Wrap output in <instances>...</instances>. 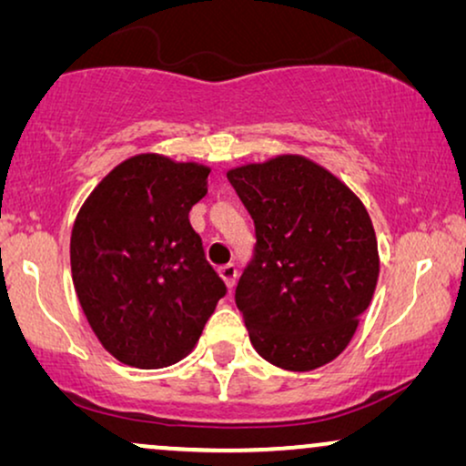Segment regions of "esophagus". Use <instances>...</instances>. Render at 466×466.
Wrapping results in <instances>:
<instances>
[{"label": "esophagus", "mask_w": 466, "mask_h": 466, "mask_svg": "<svg viewBox=\"0 0 466 466\" xmlns=\"http://www.w3.org/2000/svg\"><path fill=\"white\" fill-rule=\"evenodd\" d=\"M218 273H220V278L225 279V284H227V289H233L235 286V282H238V269H235V265H222L220 269H218Z\"/></svg>", "instance_id": "obj_1"}]
</instances>
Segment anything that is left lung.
Segmentation results:
<instances>
[{"mask_svg": "<svg viewBox=\"0 0 466 466\" xmlns=\"http://www.w3.org/2000/svg\"><path fill=\"white\" fill-rule=\"evenodd\" d=\"M257 227L235 303L267 362L314 371L356 333L380 276L367 208L346 182L301 155L227 171Z\"/></svg>", "mask_w": 466, "mask_h": 466, "instance_id": "1", "label": "left lung"}]
</instances>
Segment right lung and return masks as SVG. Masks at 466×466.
I'll return each instance as SVG.
<instances>
[{
	"instance_id": "add662e5",
	"label": "right lung",
	"mask_w": 466,
	"mask_h": 466,
	"mask_svg": "<svg viewBox=\"0 0 466 466\" xmlns=\"http://www.w3.org/2000/svg\"><path fill=\"white\" fill-rule=\"evenodd\" d=\"M208 176V165L144 152L116 165L76 216V295L101 346L125 365L182 360L225 297L188 220Z\"/></svg>"
}]
</instances>
